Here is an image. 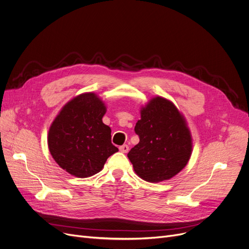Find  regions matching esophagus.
<instances>
[{
	"label": "esophagus",
	"mask_w": 249,
	"mask_h": 249,
	"mask_svg": "<svg viewBox=\"0 0 249 249\" xmlns=\"http://www.w3.org/2000/svg\"><path fill=\"white\" fill-rule=\"evenodd\" d=\"M119 150H120L121 152H123V153H127V152L129 151V146H128L127 144L121 145V146L119 147Z\"/></svg>",
	"instance_id": "obj_1"
}]
</instances>
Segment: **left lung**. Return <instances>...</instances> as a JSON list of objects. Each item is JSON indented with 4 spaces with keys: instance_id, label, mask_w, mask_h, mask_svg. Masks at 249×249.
I'll return each mask as SVG.
<instances>
[{
    "instance_id": "left-lung-1",
    "label": "left lung",
    "mask_w": 249,
    "mask_h": 249,
    "mask_svg": "<svg viewBox=\"0 0 249 249\" xmlns=\"http://www.w3.org/2000/svg\"><path fill=\"white\" fill-rule=\"evenodd\" d=\"M134 131L139 143L127 155L141 178L150 182L166 180L187 165L192 137L184 116L172 102L153 98L142 108Z\"/></svg>"
}]
</instances>
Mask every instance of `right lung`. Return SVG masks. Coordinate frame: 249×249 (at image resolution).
I'll use <instances>...</instances> for the list:
<instances>
[{
  "label": "right lung",
  "mask_w": 249,
  "mask_h": 249,
  "mask_svg": "<svg viewBox=\"0 0 249 249\" xmlns=\"http://www.w3.org/2000/svg\"><path fill=\"white\" fill-rule=\"evenodd\" d=\"M104 103L94 93L75 97L62 108L48 132L52 158L69 174L89 178L102 171L118 151L111 142V128L102 121Z\"/></svg>",
  "instance_id": "obj_1"
}]
</instances>
